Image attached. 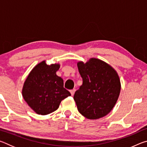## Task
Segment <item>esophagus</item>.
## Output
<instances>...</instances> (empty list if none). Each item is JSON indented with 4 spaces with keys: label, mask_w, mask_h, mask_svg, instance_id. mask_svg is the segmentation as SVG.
I'll return each mask as SVG.
<instances>
[{
    "label": "esophagus",
    "mask_w": 147,
    "mask_h": 147,
    "mask_svg": "<svg viewBox=\"0 0 147 147\" xmlns=\"http://www.w3.org/2000/svg\"><path fill=\"white\" fill-rule=\"evenodd\" d=\"M75 91H76L75 89H72V90H71L70 92L71 93V95H74V93H75Z\"/></svg>",
    "instance_id": "1"
}]
</instances>
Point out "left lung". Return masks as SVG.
Returning <instances> with one entry per match:
<instances>
[{
  "mask_svg": "<svg viewBox=\"0 0 147 147\" xmlns=\"http://www.w3.org/2000/svg\"><path fill=\"white\" fill-rule=\"evenodd\" d=\"M83 84L74 94L77 108L89 119H97L108 114L117 101L121 82L117 72L106 62L91 58L86 63H77Z\"/></svg>",
  "mask_w": 147,
  "mask_h": 147,
  "instance_id": "8db88e82",
  "label": "left lung"
}]
</instances>
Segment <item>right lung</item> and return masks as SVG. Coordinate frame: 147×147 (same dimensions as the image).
I'll use <instances>...</instances> for the list:
<instances>
[{"label":"right lung","instance_id":"obj_1","mask_svg":"<svg viewBox=\"0 0 147 147\" xmlns=\"http://www.w3.org/2000/svg\"><path fill=\"white\" fill-rule=\"evenodd\" d=\"M59 64L47 65L43 61L32 69L24 82L23 96L39 115H47L58 108L62 100L71 93L63 88V80L56 75Z\"/></svg>","mask_w":147,"mask_h":147}]
</instances>
